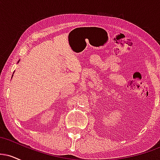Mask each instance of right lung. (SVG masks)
<instances>
[{
    "label": "right lung",
    "instance_id": "right-lung-1",
    "mask_svg": "<svg viewBox=\"0 0 160 160\" xmlns=\"http://www.w3.org/2000/svg\"><path fill=\"white\" fill-rule=\"evenodd\" d=\"M12 76H13V74H12Z\"/></svg>",
    "mask_w": 160,
    "mask_h": 160
}]
</instances>
